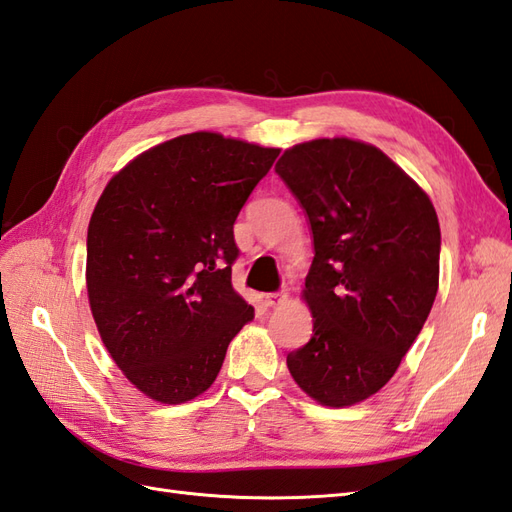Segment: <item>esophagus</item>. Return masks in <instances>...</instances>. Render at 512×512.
<instances>
[{
  "label": "esophagus",
  "mask_w": 512,
  "mask_h": 512,
  "mask_svg": "<svg viewBox=\"0 0 512 512\" xmlns=\"http://www.w3.org/2000/svg\"><path fill=\"white\" fill-rule=\"evenodd\" d=\"M287 300V294L285 292H272V294H266L264 296V303H266V307H279V305H283Z\"/></svg>",
  "instance_id": "1"
}]
</instances>
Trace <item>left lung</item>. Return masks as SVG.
Segmentation results:
<instances>
[{
	"label": "left lung",
	"instance_id": "1",
	"mask_svg": "<svg viewBox=\"0 0 512 512\" xmlns=\"http://www.w3.org/2000/svg\"><path fill=\"white\" fill-rule=\"evenodd\" d=\"M274 170L305 209L316 251L303 290L313 335L287 368L320 404H357L396 374L435 303L437 212L400 166L359 140L296 144Z\"/></svg>",
	"mask_w": 512,
	"mask_h": 512
}]
</instances>
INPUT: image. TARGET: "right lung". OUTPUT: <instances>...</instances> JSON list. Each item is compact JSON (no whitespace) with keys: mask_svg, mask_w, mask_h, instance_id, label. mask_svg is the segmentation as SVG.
Instances as JSON below:
<instances>
[{"mask_svg":"<svg viewBox=\"0 0 512 512\" xmlns=\"http://www.w3.org/2000/svg\"><path fill=\"white\" fill-rule=\"evenodd\" d=\"M279 149L196 131L116 173L88 225L90 311L131 385L162 404L212 387L255 309L233 290V222Z\"/></svg>","mask_w":512,"mask_h":512,"instance_id":"add662e5","label":"right lung"}]
</instances>
